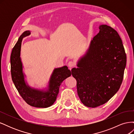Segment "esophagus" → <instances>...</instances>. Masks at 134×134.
<instances>
[{
  "instance_id": "esophagus-1",
  "label": "esophagus",
  "mask_w": 134,
  "mask_h": 134,
  "mask_svg": "<svg viewBox=\"0 0 134 134\" xmlns=\"http://www.w3.org/2000/svg\"><path fill=\"white\" fill-rule=\"evenodd\" d=\"M75 63L74 62H69L68 63V66L70 68V70H71V68H72V67H74V66H75Z\"/></svg>"
}]
</instances>
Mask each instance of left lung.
Wrapping results in <instances>:
<instances>
[{
  "label": "left lung",
  "mask_w": 134,
  "mask_h": 134,
  "mask_svg": "<svg viewBox=\"0 0 134 134\" xmlns=\"http://www.w3.org/2000/svg\"><path fill=\"white\" fill-rule=\"evenodd\" d=\"M91 42L86 54L71 69L77 92L83 104L94 108L106 103L122 82L126 55L119 34L106 25Z\"/></svg>",
  "instance_id": "left-lung-1"
}]
</instances>
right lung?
<instances>
[{
	"label": "right lung",
	"instance_id": "add662e5",
	"mask_svg": "<svg viewBox=\"0 0 134 134\" xmlns=\"http://www.w3.org/2000/svg\"><path fill=\"white\" fill-rule=\"evenodd\" d=\"M30 34V31L24 32L12 50L10 55L12 79L19 94L27 104L35 107L47 108L55 102L60 86L65 79L71 75V72L66 66L55 68L50 76L47 89L38 90L28 86L25 80V75L23 72L20 56L22 40Z\"/></svg>",
	"mask_w": 134,
	"mask_h": 134
}]
</instances>
